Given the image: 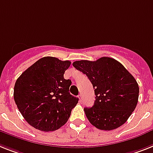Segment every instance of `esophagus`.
<instances>
[{
  "mask_svg": "<svg viewBox=\"0 0 153 153\" xmlns=\"http://www.w3.org/2000/svg\"><path fill=\"white\" fill-rule=\"evenodd\" d=\"M78 97H79V100L81 101V100H82V98H83V97H82V94H79V95H78Z\"/></svg>",
  "mask_w": 153,
  "mask_h": 153,
  "instance_id": "obj_1",
  "label": "esophagus"
}]
</instances>
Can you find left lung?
<instances>
[{"mask_svg": "<svg viewBox=\"0 0 153 153\" xmlns=\"http://www.w3.org/2000/svg\"><path fill=\"white\" fill-rule=\"evenodd\" d=\"M73 65L86 74L94 89V105L84 109L89 122L105 131L122 126L137 104L139 88L134 77L120 62L108 57L76 61Z\"/></svg>", "mask_w": 153, "mask_h": 153, "instance_id": "left-lung-1", "label": "left lung"}]
</instances>
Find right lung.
I'll use <instances>...</instances> for the list:
<instances>
[{
    "label": "right lung",
    "mask_w": 153,
    "mask_h": 153,
    "mask_svg": "<svg viewBox=\"0 0 153 153\" xmlns=\"http://www.w3.org/2000/svg\"><path fill=\"white\" fill-rule=\"evenodd\" d=\"M71 64L55 57H44L18 78L14 99L26 122L42 131H53L69 120L78 98L69 93L72 82L64 78Z\"/></svg>",
    "instance_id": "obj_1"
}]
</instances>
